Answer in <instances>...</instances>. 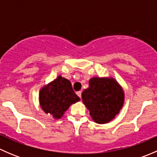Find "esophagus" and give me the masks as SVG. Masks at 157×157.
<instances>
[{
	"instance_id": "34e87169",
	"label": "esophagus",
	"mask_w": 157,
	"mask_h": 157,
	"mask_svg": "<svg viewBox=\"0 0 157 157\" xmlns=\"http://www.w3.org/2000/svg\"><path fill=\"white\" fill-rule=\"evenodd\" d=\"M77 96H79V97L81 98V91H78V92H77Z\"/></svg>"
}]
</instances>
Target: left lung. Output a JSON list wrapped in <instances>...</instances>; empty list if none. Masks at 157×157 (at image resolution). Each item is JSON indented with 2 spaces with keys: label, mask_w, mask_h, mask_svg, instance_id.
Returning a JSON list of instances; mask_svg holds the SVG:
<instances>
[{
  "label": "left lung",
  "mask_w": 157,
  "mask_h": 157,
  "mask_svg": "<svg viewBox=\"0 0 157 157\" xmlns=\"http://www.w3.org/2000/svg\"><path fill=\"white\" fill-rule=\"evenodd\" d=\"M82 99L93 121L105 124L119 112L124 103V93L113 79L93 77L82 93Z\"/></svg>",
  "instance_id": "8db88e82"
}]
</instances>
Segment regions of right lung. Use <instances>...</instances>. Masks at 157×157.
Segmentation results:
<instances>
[{"instance_id": "right-lung-1", "label": "right lung", "mask_w": 157, "mask_h": 157, "mask_svg": "<svg viewBox=\"0 0 157 157\" xmlns=\"http://www.w3.org/2000/svg\"><path fill=\"white\" fill-rule=\"evenodd\" d=\"M40 105L45 113L55 118H60L73 103L80 98L75 94L71 82L61 76L41 90L39 93Z\"/></svg>"}]
</instances>
